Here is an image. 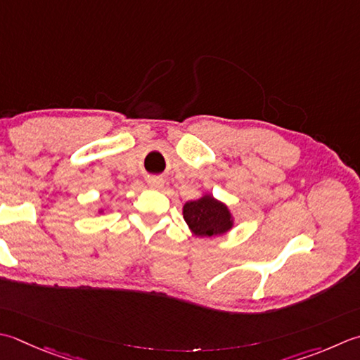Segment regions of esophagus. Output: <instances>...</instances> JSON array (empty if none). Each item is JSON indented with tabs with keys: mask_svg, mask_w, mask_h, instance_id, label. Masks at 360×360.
Wrapping results in <instances>:
<instances>
[{
	"mask_svg": "<svg viewBox=\"0 0 360 360\" xmlns=\"http://www.w3.org/2000/svg\"><path fill=\"white\" fill-rule=\"evenodd\" d=\"M148 186H150L151 188H162V186H164V179L162 178H150L148 179Z\"/></svg>",
	"mask_w": 360,
	"mask_h": 360,
	"instance_id": "1",
	"label": "esophagus"
}]
</instances>
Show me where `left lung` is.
<instances>
[{"label":"left lung","instance_id":"obj_1","mask_svg":"<svg viewBox=\"0 0 360 360\" xmlns=\"http://www.w3.org/2000/svg\"><path fill=\"white\" fill-rule=\"evenodd\" d=\"M182 215L196 237L221 236L234 226V218L226 204L215 200L212 195L186 202Z\"/></svg>","mask_w":360,"mask_h":360}]
</instances>
